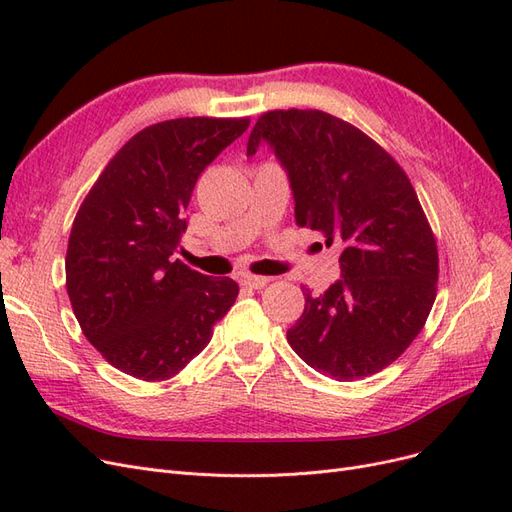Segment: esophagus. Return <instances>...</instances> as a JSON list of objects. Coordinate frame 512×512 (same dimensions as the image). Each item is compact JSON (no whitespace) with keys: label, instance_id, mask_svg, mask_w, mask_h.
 I'll return each instance as SVG.
<instances>
[{"label":"esophagus","instance_id":"esophagus-1","mask_svg":"<svg viewBox=\"0 0 512 512\" xmlns=\"http://www.w3.org/2000/svg\"><path fill=\"white\" fill-rule=\"evenodd\" d=\"M269 282H271V277H265V275H243V280H241V284L245 288H252V290L265 288Z\"/></svg>","mask_w":512,"mask_h":512}]
</instances>
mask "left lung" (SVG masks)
Here are the masks:
<instances>
[{
	"instance_id": "obj_1",
	"label": "left lung",
	"mask_w": 512,
	"mask_h": 512,
	"mask_svg": "<svg viewBox=\"0 0 512 512\" xmlns=\"http://www.w3.org/2000/svg\"><path fill=\"white\" fill-rule=\"evenodd\" d=\"M269 143L286 168L294 220L342 247V280L286 337L324 376L350 382L397 361L425 327L438 290V245L408 175L352 123L316 108L260 115L247 156Z\"/></svg>"
}]
</instances>
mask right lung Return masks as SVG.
<instances>
[{
    "instance_id": "add662e5",
    "label": "right lung",
    "mask_w": 512,
    "mask_h": 512,
    "mask_svg": "<svg viewBox=\"0 0 512 512\" xmlns=\"http://www.w3.org/2000/svg\"><path fill=\"white\" fill-rule=\"evenodd\" d=\"M247 126V117L153 123L115 153L81 203L68 239V297L89 344L123 374L177 376L235 303L237 282L170 256L200 173Z\"/></svg>"
}]
</instances>
